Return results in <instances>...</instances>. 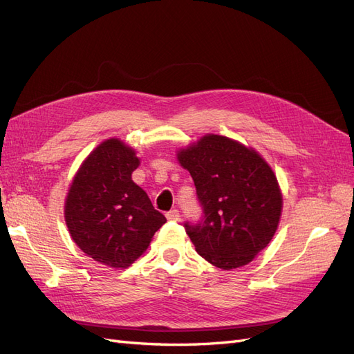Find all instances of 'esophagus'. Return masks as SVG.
<instances>
[{"mask_svg":"<svg viewBox=\"0 0 354 354\" xmlns=\"http://www.w3.org/2000/svg\"><path fill=\"white\" fill-rule=\"evenodd\" d=\"M167 218H168V220H171V221H176V220H178V218H180V212H178V209H171V211H168V212H167Z\"/></svg>","mask_w":354,"mask_h":354,"instance_id":"1","label":"esophagus"}]
</instances>
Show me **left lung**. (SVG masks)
I'll list each match as a JSON object with an SVG mask.
<instances>
[{
  "label": "left lung",
  "instance_id": "obj_1",
  "mask_svg": "<svg viewBox=\"0 0 354 354\" xmlns=\"http://www.w3.org/2000/svg\"><path fill=\"white\" fill-rule=\"evenodd\" d=\"M203 209V221L186 223L196 252L223 270L251 263L273 239L282 214V192L270 165L252 147L207 134L180 149Z\"/></svg>",
  "mask_w": 354,
  "mask_h": 354
}]
</instances>
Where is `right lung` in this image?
Wrapping results in <instances>:
<instances>
[{
  "instance_id": "add662e5",
  "label": "right lung",
  "mask_w": 354,
  "mask_h": 354,
  "mask_svg": "<svg viewBox=\"0 0 354 354\" xmlns=\"http://www.w3.org/2000/svg\"><path fill=\"white\" fill-rule=\"evenodd\" d=\"M138 165L133 147L108 138L85 158L65 201L72 241L94 261L113 269L131 266L167 221L133 181Z\"/></svg>"
}]
</instances>
